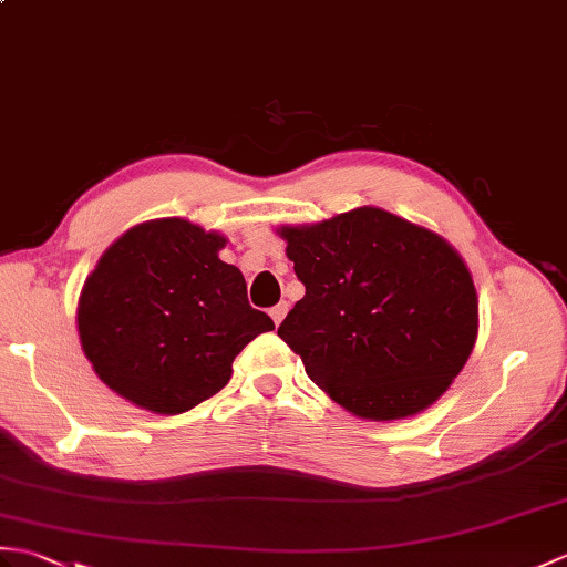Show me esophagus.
I'll return each mask as SVG.
<instances>
[{"label":"esophagus","mask_w":567,"mask_h":567,"mask_svg":"<svg viewBox=\"0 0 567 567\" xmlns=\"http://www.w3.org/2000/svg\"><path fill=\"white\" fill-rule=\"evenodd\" d=\"M287 309H289L287 301H280L278 307H272V309H270V316H272L275 326H280V323H282V319H285V316H287Z\"/></svg>","instance_id":"34e87169"}]
</instances>
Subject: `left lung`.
Masks as SVG:
<instances>
[{
    "instance_id": "obj_1",
    "label": "left lung",
    "mask_w": 567,
    "mask_h": 567,
    "mask_svg": "<svg viewBox=\"0 0 567 567\" xmlns=\"http://www.w3.org/2000/svg\"><path fill=\"white\" fill-rule=\"evenodd\" d=\"M307 295L278 336L348 413L391 423L452 386L478 338V295L456 248L381 207L282 224Z\"/></svg>"
}]
</instances>
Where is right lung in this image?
Listing matches in <instances>:
<instances>
[{
    "label": "right lung",
    "instance_id": "1",
    "mask_svg": "<svg viewBox=\"0 0 567 567\" xmlns=\"http://www.w3.org/2000/svg\"><path fill=\"white\" fill-rule=\"evenodd\" d=\"M227 236L181 217L135 224L86 278L76 331L96 377L144 411L178 415L215 396L231 362L272 331L248 305L241 270L219 260Z\"/></svg>",
    "mask_w": 567,
    "mask_h": 567
}]
</instances>
